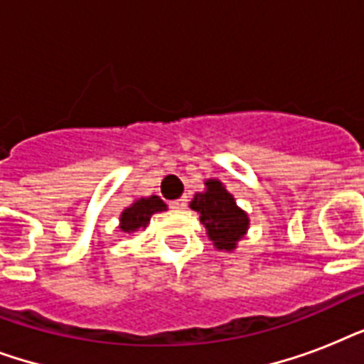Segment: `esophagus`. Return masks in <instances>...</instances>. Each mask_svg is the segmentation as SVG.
<instances>
[{
    "label": "esophagus",
    "instance_id": "obj_1",
    "mask_svg": "<svg viewBox=\"0 0 364 364\" xmlns=\"http://www.w3.org/2000/svg\"><path fill=\"white\" fill-rule=\"evenodd\" d=\"M187 196H183V198H179V200H173V202H171V210H176V211H183L185 210V208H187Z\"/></svg>",
    "mask_w": 364,
    "mask_h": 364
}]
</instances>
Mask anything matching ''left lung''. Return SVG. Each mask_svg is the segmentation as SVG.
<instances>
[{"mask_svg":"<svg viewBox=\"0 0 364 364\" xmlns=\"http://www.w3.org/2000/svg\"><path fill=\"white\" fill-rule=\"evenodd\" d=\"M204 191L194 194L191 210L200 215L208 240L219 251H234L249 230V215L238 204L234 194L219 179H205Z\"/></svg>","mask_w":364,"mask_h":364,"instance_id":"left-lung-1","label":"left lung"}]
</instances>
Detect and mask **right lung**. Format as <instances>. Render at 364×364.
<instances>
[{"instance_id":"add662e5","label":"right lung","mask_w":364,"mask_h":364,"mask_svg":"<svg viewBox=\"0 0 364 364\" xmlns=\"http://www.w3.org/2000/svg\"><path fill=\"white\" fill-rule=\"evenodd\" d=\"M168 210V205L160 200V196L151 194V196H139L132 202L128 208H124L119 217V228L124 234H134L137 230H145L154 213Z\"/></svg>"}]
</instances>
